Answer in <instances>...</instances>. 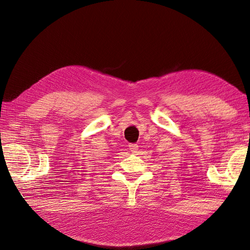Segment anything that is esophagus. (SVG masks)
<instances>
[{
    "mask_svg": "<svg viewBox=\"0 0 250 250\" xmlns=\"http://www.w3.org/2000/svg\"><path fill=\"white\" fill-rule=\"evenodd\" d=\"M129 149L133 153H135V152H137V150H139V145H137V144H129Z\"/></svg>",
    "mask_w": 250,
    "mask_h": 250,
    "instance_id": "34e87169",
    "label": "esophagus"
}]
</instances>
